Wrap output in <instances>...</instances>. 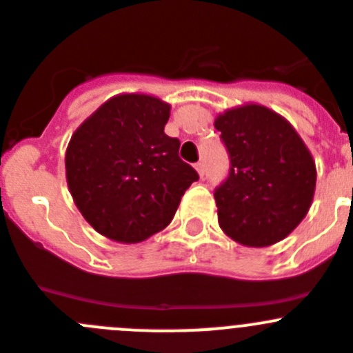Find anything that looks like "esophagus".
Masks as SVG:
<instances>
[{"mask_svg": "<svg viewBox=\"0 0 353 353\" xmlns=\"http://www.w3.org/2000/svg\"><path fill=\"white\" fill-rule=\"evenodd\" d=\"M196 171H198L199 176H201V179H203V176H205V164H203V163H196Z\"/></svg>", "mask_w": 353, "mask_h": 353, "instance_id": "esophagus-1", "label": "esophagus"}]
</instances>
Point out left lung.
<instances>
[{"label": "left lung", "mask_w": 353, "mask_h": 353, "mask_svg": "<svg viewBox=\"0 0 353 353\" xmlns=\"http://www.w3.org/2000/svg\"><path fill=\"white\" fill-rule=\"evenodd\" d=\"M231 168L215 189L222 231L245 247H270L299 225L313 201L315 161L273 110L243 105L215 119Z\"/></svg>", "instance_id": "left-lung-1"}]
</instances>
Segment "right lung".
I'll use <instances>...</instances> for the list:
<instances>
[{"instance_id": "obj_1", "label": "right lung", "mask_w": 353, "mask_h": 353, "mask_svg": "<svg viewBox=\"0 0 353 353\" xmlns=\"http://www.w3.org/2000/svg\"><path fill=\"white\" fill-rule=\"evenodd\" d=\"M170 105L119 94L79 125L66 148V180L77 208L99 234L140 243L173 221L199 179L164 132Z\"/></svg>"}]
</instances>
